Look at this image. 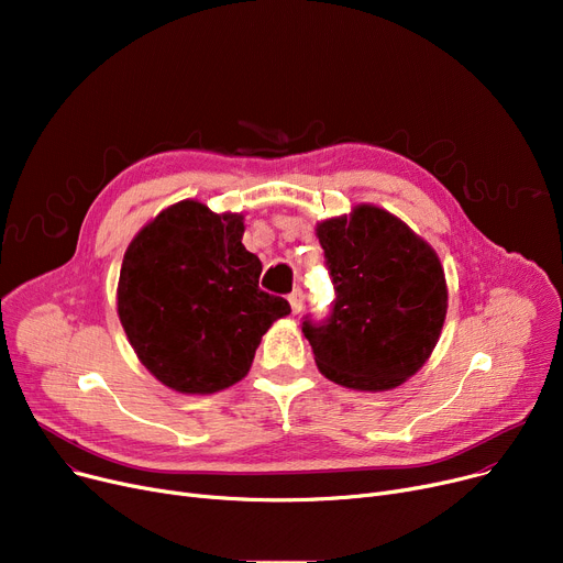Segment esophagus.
Instances as JSON below:
<instances>
[{
    "label": "esophagus",
    "mask_w": 563,
    "mask_h": 563,
    "mask_svg": "<svg viewBox=\"0 0 563 563\" xmlns=\"http://www.w3.org/2000/svg\"><path fill=\"white\" fill-rule=\"evenodd\" d=\"M303 291L301 289H294L291 294H289V306H291V312L294 314H299L301 310H303Z\"/></svg>",
    "instance_id": "34e87169"
}]
</instances>
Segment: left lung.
I'll return each mask as SVG.
<instances>
[{
  "label": "left lung",
  "mask_w": 563,
  "mask_h": 563,
  "mask_svg": "<svg viewBox=\"0 0 563 563\" xmlns=\"http://www.w3.org/2000/svg\"><path fill=\"white\" fill-rule=\"evenodd\" d=\"M317 240L335 285L323 323L303 321L319 372L338 386L383 393L429 361L448 314L438 253L376 205L319 221Z\"/></svg>",
  "instance_id": "8db88e82"
}]
</instances>
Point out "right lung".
I'll return each mask as SVG.
<instances>
[{"label": "right lung", "mask_w": 563, "mask_h": 563, "mask_svg": "<svg viewBox=\"0 0 563 563\" xmlns=\"http://www.w3.org/2000/svg\"><path fill=\"white\" fill-rule=\"evenodd\" d=\"M244 214L180 200L130 242L118 317L141 365L166 388L212 395L242 380L289 303L257 287L262 262L242 244Z\"/></svg>", "instance_id": "1"}]
</instances>
